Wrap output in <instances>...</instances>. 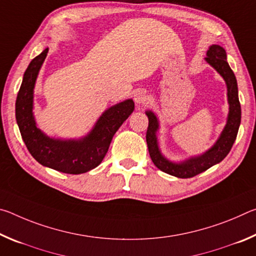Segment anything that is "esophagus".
I'll use <instances>...</instances> for the list:
<instances>
[{
  "mask_svg": "<svg viewBox=\"0 0 256 256\" xmlns=\"http://www.w3.org/2000/svg\"><path fill=\"white\" fill-rule=\"evenodd\" d=\"M134 102H136L138 105H144V104L148 100V94L144 90H136V92H134Z\"/></svg>",
  "mask_w": 256,
  "mask_h": 256,
  "instance_id": "obj_1",
  "label": "esophagus"
}]
</instances>
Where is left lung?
I'll use <instances>...</instances> for the list:
<instances>
[{"instance_id": "8db88e82", "label": "left lung", "mask_w": 256, "mask_h": 256, "mask_svg": "<svg viewBox=\"0 0 256 256\" xmlns=\"http://www.w3.org/2000/svg\"><path fill=\"white\" fill-rule=\"evenodd\" d=\"M206 60L216 71L224 78L227 84V96L229 104V112L226 126L214 146L206 151V154L198 157H192L180 164L172 162L162 154L158 146L157 133L159 128L158 118L151 110H146V114L149 118L148 130H146V144H148L149 154L154 166L164 172L178 178H190L209 170L214 164L224 160L229 154L234 142L236 140L238 128H240L242 110L238 99L237 80L232 70L227 62V54L222 46L212 45L206 52Z\"/></svg>"}]
</instances>
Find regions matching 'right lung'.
I'll use <instances>...</instances> for the list:
<instances>
[{
    "mask_svg": "<svg viewBox=\"0 0 256 256\" xmlns=\"http://www.w3.org/2000/svg\"><path fill=\"white\" fill-rule=\"evenodd\" d=\"M47 53L48 48H45L30 62L24 72L16 102V123L30 154L42 166L66 174H84L102 162L114 134L134 110V102L128 99L108 108L92 132L80 140L47 136L36 126L32 114L34 84Z\"/></svg>",
    "mask_w": 256,
    "mask_h": 256,
    "instance_id": "add662e5",
    "label": "right lung"
}]
</instances>
